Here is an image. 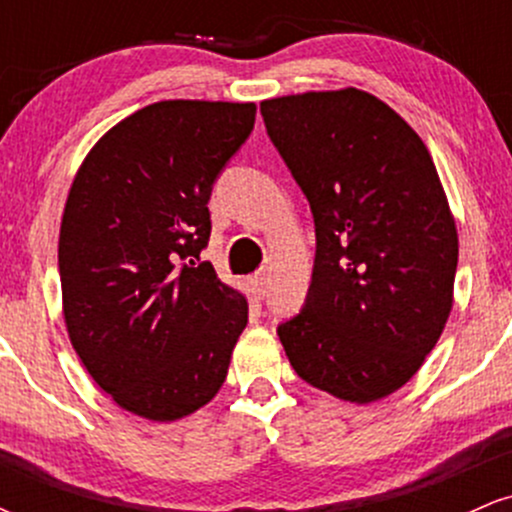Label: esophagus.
Segmentation results:
<instances>
[{
  "instance_id": "esophagus-1",
  "label": "esophagus",
  "mask_w": 512,
  "mask_h": 512,
  "mask_svg": "<svg viewBox=\"0 0 512 512\" xmlns=\"http://www.w3.org/2000/svg\"><path fill=\"white\" fill-rule=\"evenodd\" d=\"M250 284H252V291H255L257 293V296H260V298H264V296H267V286H269V279H267V274H255V276H252V279H250Z\"/></svg>"
}]
</instances>
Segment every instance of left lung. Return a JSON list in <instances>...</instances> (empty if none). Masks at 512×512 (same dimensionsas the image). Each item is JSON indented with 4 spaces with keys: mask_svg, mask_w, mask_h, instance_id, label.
Here are the masks:
<instances>
[{
    "mask_svg": "<svg viewBox=\"0 0 512 512\" xmlns=\"http://www.w3.org/2000/svg\"><path fill=\"white\" fill-rule=\"evenodd\" d=\"M269 139L308 197L315 267L279 334L317 390L368 404L409 383L452 310L457 228L426 144L358 88L260 103Z\"/></svg>",
    "mask_w": 512,
    "mask_h": 512,
    "instance_id": "left-lung-1",
    "label": "left lung"
}]
</instances>
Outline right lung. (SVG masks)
<instances>
[{
	"instance_id": "add662e5",
	"label": "right lung",
	"mask_w": 512,
	"mask_h": 512,
	"mask_svg": "<svg viewBox=\"0 0 512 512\" xmlns=\"http://www.w3.org/2000/svg\"><path fill=\"white\" fill-rule=\"evenodd\" d=\"M255 103L161 101L88 151L60 228L62 308L88 375L122 409L175 421L211 402L248 301L199 255L216 178Z\"/></svg>"
}]
</instances>
